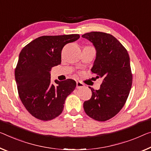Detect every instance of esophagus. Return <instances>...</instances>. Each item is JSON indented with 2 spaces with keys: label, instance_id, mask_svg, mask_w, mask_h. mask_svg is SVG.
Masks as SVG:
<instances>
[{
  "label": "esophagus",
  "instance_id": "34e87169",
  "mask_svg": "<svg viewBox=\"0 0 151 151\" xmlns=\"http://www.w3.org/2000/svg\"><path fill=\"white\" fill-rule=\"evenodd\" d=\"M83 87H84V84H83V83L80 82H76V88H77L78 89L82 88H83Z\"/></svg>",
  "mask_w": 151,
  "mask_h": 151
}]
</instances>
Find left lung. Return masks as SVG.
<instances>
[{
  "instance_id": "8db88e82",
  "label": "left lung",
  "mask_w": 151,
  "mask_h": 151,
  "mask_svg": "<svg viewBox=\"0 0 151 151\" xmlns=\"http://www.w3.org/2000/svg\"><path fill=\"white\" fill-rule=\"evenodd\" d=\"M82 37L93 44L96 53L91 71L96 78H103L99 90L90 88L92 96L83 103V109L92 119L105 122L119 112L128 97L132 83L129 57L109 34L92 32Z\"/></svg>"
}]
</instances>
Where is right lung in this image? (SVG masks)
I'll use <instances>...</instances> for the list:
<instances>
[{"label": "right lung", "mask_w": 151, "mask_h": 151, "mask_svg": "<svg viewBox=\"0 0 151 151\" xmlns=\"http://www.w3.org/2000/svg\"><path fill=\"white\" fill-rule=\"evenodd\" d=\"M79 34L43 36L32 40L19 53L15 70L18 93L23 105L32 116L43 121L57 117L65 101L76 86L71 79L50 82L51 68L61 63V50Z\"/></svg>", "instance_id": "add662e5"}]
</instances>
